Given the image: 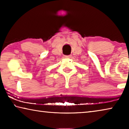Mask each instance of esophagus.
I'll return each mask as SVG.
<instances>
[{"instance_id": "34e87169", "label": "esophagus", "mask_w": 129, "mask_h": 129, "mask_svg": "<svg viewBox=\"0 0 129 129\" xmlns=\"http://www.w3.org/2000/svg\"><path fill=\"white\" fill-rule=\"evenodd\" d=\"M65 58H72V55H65Z\"/></svg>"}]
</instances>
